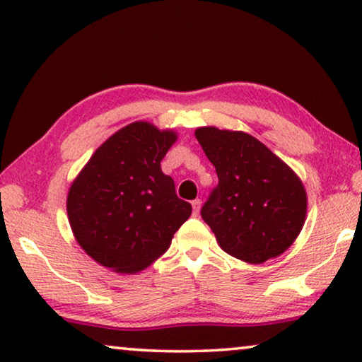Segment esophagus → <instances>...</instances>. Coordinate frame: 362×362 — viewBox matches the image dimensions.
Here are the masks:
<instances>
[{
  "mask_svg": "<svg viewBox=\"0 0 362 362\" xmlns=\"http://www.w3.org/2000/svg\"><path fill=\"white\" fill-rule=\"evenodd\" d=\"M192 204V212H194V214H199V211H201V201L199 199H194L191 202Z\"/></svg>",
  "mask_w": 362,
  "mask_h": 362,
  "instance_id": "esophagus-1",
  "label": "esophagus"
}]
</instances>
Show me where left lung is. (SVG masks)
<instances>
[{"label": "left lung", "instance_id": "8db88e82", "mask_svg": "<svg viewBox=\"0 0 362 362\" xmlns=\"http://www.w3.org/2000/svg\"><path fill=\"white\" fill-rule=\"evenodd\" d=\"M194 135L219 177L201 216L221 249L249 264L284 254L305 224L300 177L249 133L201 127Z\"/></svg>", "mask_w": 362, "mask_h": 362}]
</instances>
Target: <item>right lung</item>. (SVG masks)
Masks as SVG:
<instances>
[{
  "label": "right lung",
  "mask_w": 362,
  "mask_h": 362,
  "mask_svg": "<svg viewBox=\"0 0 362 362\" xmlns=\"http://www.w3.org/2000/svg\"><path fill=\"white\" fill-rule=\"evenodd\" d=\"M171 130L135 122L102 143L67 194V216L78 245L117 274H136L170 249L189 219L161 160L176 141Z\"/></svg>",
  "instance_id": "obj_1"
}]
</instances>
